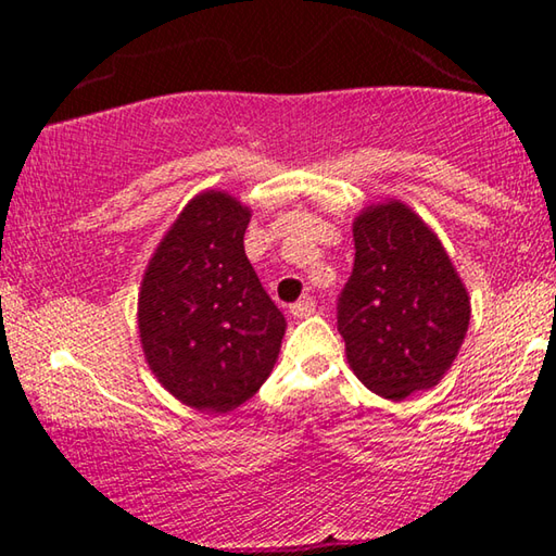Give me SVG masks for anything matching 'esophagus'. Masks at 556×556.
Instances as JSON below:
<instances>
[{"mask_svg": "<svg viewBox=\"0 0 556 556\" xmlns=\"http://www.w3.org/2000/svg\"><path fill=\"white\" fill-rule=\"evenodd\" d=\"M314 308H316V301L312 296H304L301 301H296V304H291L289 312L294 318H306L314 314Z\"/></svg>", "mask_w": 556, "mask_h": 556, "instance_id": "1", "label": "esophagus"}]
</instances>
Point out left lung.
Segmentation results:
<instances>
[{"instance_id":"obj_1","label":"left lung","mask_w":556,"mask_h":556,"mask_svg":"<svg viewBox=\"0 0 556 556\" xmlns=\"http://www.w3.org/2000/svg\"><path fill=\"white\" fill-rule=\"evenodd\" d=\"M355 262L338 296V331L365 388L402 402L444 378L470 301L444 244L409 205H368L353 223Z\"/></svg>"}]
</instances>
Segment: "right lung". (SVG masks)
Segmentation results:
<instances>
[{
    "label": "right lung",
    "mask_w": 556,
    "mask_h": 556,
    "mask_svg": "<svg viewBox=\"0 0 556 556\" xmlns=\"http://www.w3.org/2000/svg\"><path fill=\"white\" fill-rule=\"evenodd\" d=\"M250 215L228 193H199L159 242L139 289L149 368L199 412L225 414L248 402L285 338V316L244 255Z\"/></svg>",
    "instance_id": "1"
}]
</instances>
